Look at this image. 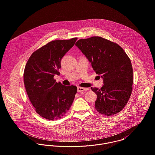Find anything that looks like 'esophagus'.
Segmentation results:
<instances>
[{"label":"esophagus","instance_id":"1","mask_svg":"<svg viewBox=\"0 0 155 155\" xmlns=\"http://www.w3.org/2000/svg\"><path fill=\"white\" fill-rule=\"evenodd\" d=\"M88 90H89L88 88H85L80 87H78V92H83V91H87Z\"/></svg>","mask_w":155,"mask_h":155}]
</instances>
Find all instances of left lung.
I'll list each match as a JSON object with an SVG mask.
<instances>
[{"label":"left lung","mask_w":155,"mask_h":155,"mask_svg":"<svg viewBox=\"0 0 155 155\" xmlns=\"http://www.w3.org/2000/svg\"><path fill=\"white\" fill-rule=\"evenodd\" d=\"M75 45L103 79L101 89L91 88L97 94L96 109L107 116L120 112L132 91L133 69L129 56L118 45L101 37L81 39Z\"/></svg>","instance_id":"8db88e82"}]
</instances>
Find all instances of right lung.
Wrapping results in <instances>:
<instances>
[{"instance_id": "add662e5", "label": "right lung", "mask_w": 155, "mask_h": 155, "mask_svg": "<svg viewBox=\"0 0 155 155\" xmlns=\"http://www.w3.org/2000/svg\"><path fill=\"white\" fill-rule=\"evenodd\" d=\"M77 38L54 40L34 52L24 70L23 80L29 99L41 117L51 120L62 117L69 110L77 93L74 85L56 82L61 61Z\"/></svg>"}]
</instances>
